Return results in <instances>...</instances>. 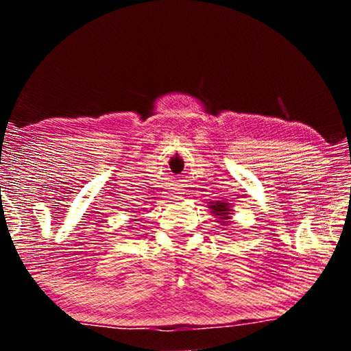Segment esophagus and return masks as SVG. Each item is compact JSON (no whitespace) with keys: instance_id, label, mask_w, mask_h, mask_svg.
I'll return each instance as SVG.
<instances>
[{"instance_id":"34e87169","label":"esophagus","mask_w":351,"mask_h":351,"mask_svg":"<svg viewBox=\"0 0 351 351\" xmlns=\"http://www.w3.org/2000/svg\"><path fill=\"white\" fill-rule=\"evenodd\" d=\"M173 197H175V195H173Z\"/></svg>"}]
</instances>
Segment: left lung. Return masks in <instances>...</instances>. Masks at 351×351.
<instances>
[{"label": "left lung", "instance_id": "obj_1", "mask_svg": "<svg viewBox=\"0 0 351 351\" xmlns=\"http://www.w3.org/2000/svg\"><path fill=\"white\" fill-rule=\"evenodd\" d=\"M213 210L217 212V215L221 217V219H228L229 218V207H228V203H219V201H217L215 204L210 206ZM226 223V221H224Z\"/></svg>", "mask_w": 351, "mask_h": 351}]
</instances>
